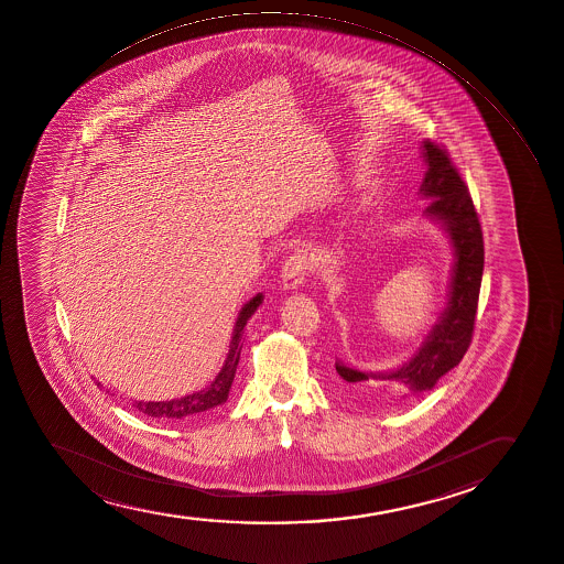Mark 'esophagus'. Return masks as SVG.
I'll use <instances>...</instances> for the list:
<instances>
[{
	"instance_id": "1",
	"label": "esophagus",
	"mask_w": 564,
	"mask_h": 564,
	"mask_svg": "<svg viewBox=\"0 0 564 564\" xmlns=\"http://www.w3.org/2000/svg\"><path fill=\"white\" fill-rule=\"evenodd\" d=\"M308 276V259L305 253L295 252L282 267V285L285 292H297Z\"/></svg>"
}]
</instances>
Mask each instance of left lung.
Here are the masks:
<instances>
[{
    "mask_svg": "<svg viewBox=\"0 0 564 564\" xmlns=\"http://www.w3.org/2000/svg\"><path fill=\"white\" fill-rule=\"evenodd\" d=\"M421 155L427 165L420 186L421 197L429 199L423 216L444 229L454 258L446 308L420 348L397 369L372 372L354 369L337 359L335 367L346 382V393L365 402L382 401L386 393L406 399L410 393L431 391L442 376L459 365L473 340L484 274V237L478 214L446 150L423 141Z\"/></svg>",
    "mask_w": 564,
    "mask_h": 564,
    "instance_id": "obj_1",
    "label": "left lung"
}]
</instances>
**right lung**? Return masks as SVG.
<instances>
[{"mask_svg":"<svg viewBox=\"0 0 564 564\" xmlns=\"http://www.w3.org/2000/svg\"><path fill=\"white\" fill-rule=\"evenodd\" d=\"M261 303H263V293H258L256 297L250 299L240 308L237 322H235L234 337H231V343H229L226 361L221 365L220 372L216 375L210 386L202 389V391H195L192 395L171 399V401H135L133 402L135 410H139L147 417H154V420L176 421L184 420L188 415L202 414V412L216 409V406H221L227 401L229 389H231V383H234L237 365H239L240 350H242V343H245V335H247V324L259 306H261ZM96 386L101 388V382L96 380Z\"/></svg>","mask_w":564,"mask_h":564,"instance_id":"obj_1","label":"right lung"}]
</instances>
